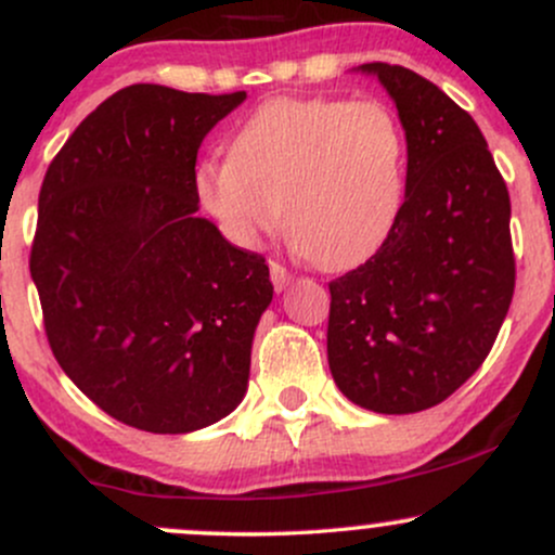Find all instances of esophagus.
Returning a JSON list of instances; mask_svg holds the SVG:
<instances>
[{"label":"esophagus","mask_w":555,"mask_h":555,"mask_svg":"<svg viewBox=\"0 0 555 555\" xmlns=\"http://www.w3.org/2000/svg\"><path fill=\"white\" fill-rule=\"evenodd\" d=\"M269 269H271V282H273V289H276V292H284L286 286L292 284V273H289V269H286V266H282V263H276V260H271Z\"/></svg>","instance_id":"esophagus-1"}]
</instances>
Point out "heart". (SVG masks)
Listing matches in <instances>:
<instances>
[{"instance_id": "obj_1", "label": "heart", "mask_w": 555, "mask_h": 555, "mask_svg": "<svg viewBox=\"0 0 555 555\" xmlns=\"http://www.w3.org/2000/svg\"><path fill=\"white\" fill-rule=\"evenodd\" d=\"M406 135L380 101L273 99L237 127L232 156L195 171L203 208L242 247L284 224L328 271L371 260L404 206Z\"/></svg>"}]
</instances>
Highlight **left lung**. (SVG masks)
Segmentation results:
<instances>
[{
  "instance_id": "left-lung-1",
  "label": "left lung",
  "mask_w": 555,
  "mask_h": 555,
  "mask_svg": "<svg viewBox=\"0 0 555 555\" xmlns=\"http://www.w3.org/2000/svg\"><path fill=\"white\" fill-rule=\"evenodd\" d=\"M397 104L404 206L371 260L328 284V367L380 415L441 404L488 358L514 295L512 203L480 127L423 75L360 65Z\"/></svg>"
}]
</instances>
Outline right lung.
<instances>
[{
    "label": "right lung",
    "instance_id": "obj_1",
    "mask_svg": "<svg viewBox=\"0 0 555 555\" xmlns=\"http://www.w3.org/2000/svg\"><path fill=\"white\" fill-rule=\"evenodd\" d=\"M245 91L122 88L49 164L30 276L67 378L119 423L193 433L247 391L269 266L197 216L195 158Z\"/></svg>",
    "mask_w": 555,
    "mask_h": 555
}]
</instances>
